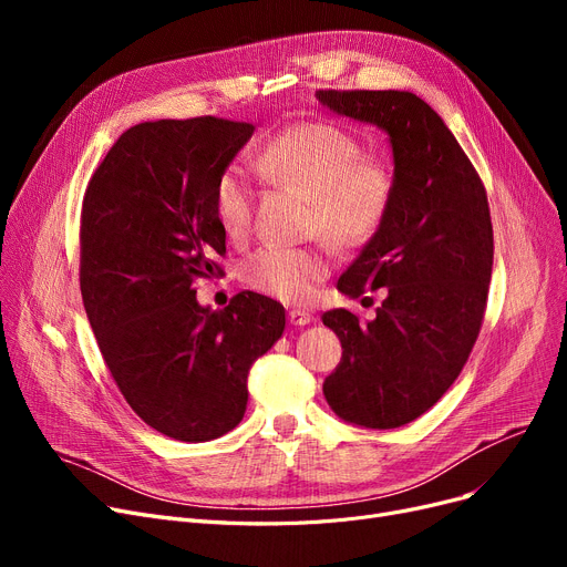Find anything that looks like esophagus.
Segmentation results:
<instances>
[{
    "label": "esophagus",
    "mask_w": 567,
    "mask_h": 567,
    "mask_svg": "<svg viewBox=\"0 0 567 567\" xmlns=\"http://www.w3.org/2000/svg\"><path fill=\"white\" fill-rule=\"evenodd\" d=\"M312 321V315L306 310H289V323L291 326H306Z\"/></svg>",
    "instance_id": "34e87169"
}]
</instances>
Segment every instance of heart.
Segmentation results:
<instances>
[{
  "label": "heart",
  "mask_w": 567,
  "mask_h": 567,
  "mask_svg": "<svg viewBox=\"0 0 567 567\" xmlns=\"http://www.w3.org/2000/svg\"><path fill=\"white\" fill-rule=\"evenodd\" d=\"M255 165L315 202L312 227L340 248H361L381 229L393 202V172L363 156L361 144L331 124L303 122L285 128L255 154ZM216 218L234 241L252 225L255 188L241 167H227L214 188ZM333 255L326 244L264 246L244 264V280L271 299L301 303L329 278Z\"/></svg>",
  "instance_id": "b5f03b06"
}]
</instances>
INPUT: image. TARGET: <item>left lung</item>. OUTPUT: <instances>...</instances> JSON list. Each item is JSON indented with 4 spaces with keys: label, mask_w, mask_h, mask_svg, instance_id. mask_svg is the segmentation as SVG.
Instances as JSON below:
<instances>
[{
    "label": "left lung",
    "mask_w": 567,
    "mask_h": 567,
    "mask_svg": "<svg viewBox=\"0 0 567 567\" xmlns=\"http://www.w3.org/2000/svg\"><path fill=\"white\" fill-rule=\"evenodd\" d=\"M317 99L391 142L389 216L338 280L351 299L379 287L385 299L370 321L344 308L321 319L342 342L326 402L347 423L393 430L443 398L481 333L494 259L487 193L451 128L415 94L321 89Z\"/></svg>",
    "instance_id": "8db88e82"
}]
</instances>
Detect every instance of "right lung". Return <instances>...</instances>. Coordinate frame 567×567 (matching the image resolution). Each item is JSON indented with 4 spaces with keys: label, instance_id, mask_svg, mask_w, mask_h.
Segmentation results:
<instances>
[{
    "label": "right lung",
    "instance_id": "1",
    "mask_svg": "<svg viewBox=\"0 0 567 567\" xmlns=\"http://www.w3.org/2000/svg\"><path fill=\"white\" fill-rule=\"evenodd\" d=\"M252 133L218 116L137 124L82 202L80 291L99 349L131 409L176 441H212L241 423L248 370L285 331L274 299L241 291L212 310L193 287L220 271L214 188Z\"/></svg>",
    "mask_w": 567,
    "mask_h": 567
}]
</instances>
